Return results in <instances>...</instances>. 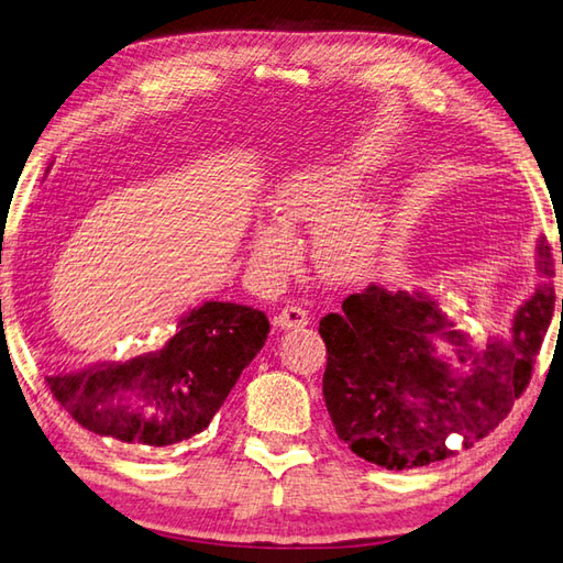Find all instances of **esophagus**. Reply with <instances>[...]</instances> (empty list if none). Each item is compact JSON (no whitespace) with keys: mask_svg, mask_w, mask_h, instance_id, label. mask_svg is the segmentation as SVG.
Here are the masks:
<instances>
[{"mask_svg":"<svg viewBox=\"0 0 563 563\" xmlns=\"http://www.w3.org/2000/svg\"><path fill=\"white\" fill-rule=\"evenodd\" d=\"M277 322V328L282 330H298V328H306L310 322V313L301 306H286L279 310V316L274 318Z\"/></svg>","mask_w":563,"mask_h":563,"instance_id":"34e87169","label":"esophagus"}]
</instances>
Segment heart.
Returning a JSON list of instances; mask_svg holds the SVG:
<instances>
[{
    "label": "heart",
    "mask_w": 563,
    "mask_h": 563,
    "mask_svg": "<svg viewBox=\"0 0 563 563\" xmlns=\"http://www.w3.org/2000/svg\"><path fill=\"white\" fill-rule=\"evenodd\" d=\"M364 178L361 164L310 166L286 176L272 195L277 221L260 223L253 235V257L262 272L279 274L294 253L286 227L313 223L310 255L318 272L330 282H349L364 274L378 255L385 235V205L380 197L349 187Z\"/></svg>",
    "instance_id": "1"
}]
</instances>
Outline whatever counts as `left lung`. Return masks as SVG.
<instances>
[{"instance_id":"8db88e82","label":"left lung","mask_w":563,"mask_h":563,"mask_svg":"<svg viewBox=\"0 0 563 563\" xmlns=\"http://www.w3.org/2000/svg\"><path fill=\"white\" fill-rule=\"evenodd\" d=\"M537 272L542 282L518 308L510 340L492 336L482 346L423 291L371 284L344 298L342 313L320 320L322 395L340 441L373 465L411 470L489 435L528 387L552 322L554 267L544 241H537ZM439 341L451 355L438 352Z\"/></svg>"}]
</instances>
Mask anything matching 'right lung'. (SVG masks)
Here are the masks:
<instances>
[{
  "instance_id": "obj_1",
  "label": "right lung",
  "mask_w": 563,
  "mask_h": 563,
  "mask_svg": "<svg viewBox=\"0 0 563 563\" xmlns=\"http://www.w3.org/2000/svg\"><path fill=\"white\" fill-rule=\"evenodd\" d=\"M257 308L207 301L158 349L130 361H98L45 376L67 415L106 439L164 448L202 433L243 368L265 346Z\"/></svg>"
}]
</instances>
